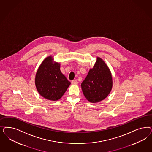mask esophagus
<instances>
[{"label": "esophagus", "instance_id": "1", "mask_svg": "<svg viewBox=\"0 0 152 152\" xmlns=\"http://www.w3.org/2000/svg\"><path fill=\"white\" fill-rule=\"evenodd\" d=\"M72 83L73 84H78V81H77V80H72Z\"/></svg>", "mask_w": 152, "mask_h": 152}]
</instances>
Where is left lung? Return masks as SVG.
Wrapping results in <instances>:
<instances>
[{
  "instance_id": "8db88e82",
  "label": "left lung",
  "mask_w": 152,
  "mask_h": 152,
  "mask_svg": "<svg viewBox=\"0 0 152 152\" xmlns=\"http://www.w3.org/2000/svg\"><path fill=\"white\" fill-rule=\"evenodd\" d=\"M81 87L84 96L92 103L98 102L107 97L113 87V79L110 69L102 59L97 58Z\"/></svg>"
}]
</instances>
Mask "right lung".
Instances as JSON below:
<instances>
[{
    "instance_id": "1",
    "label": "right lung",
    "mask_w": 152,
    "mask_h": 152,
    "mask_svg": "<svg viewBox=\"0 0 152 152\" xmlns=\"http://www.w3.org/2000/svg\"><path fill=\"white\" fill-rule=\"evenodd\" d=\"M53 58H46L40 65L36 74L35 84L43 97L51 101L61 98L70 82L61 73L60 64L53 63Z\"/></svg>"
}]
</instances>
